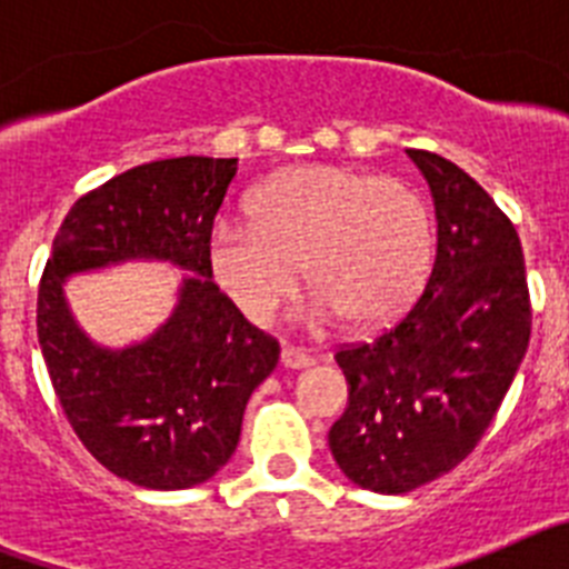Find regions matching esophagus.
Segmentation results:
<instances>
[{
	"label": "esophagus",
	"mask_w": 569,
	"mask_h": 569,
	"mask_svg": "<svg viewBox=\"0 0 569 569\" xmlns=\"http://www.w3.org/2000/svg\"><path fill=\"white\" fill-rule=\"evenodd\" d=\"M281 365L290 367V370H299V367L313 365V356H308L305 350H299V347L284 345L281 347Z\"/></svg>",
	"instance_id": "1"
}]
</instances>
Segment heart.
<instances>
[{
    "mask_svg": "<svg viewBox=\"0 0 569 569\" xmlns=\"http://www.w3.org/2000/svg\"><path fill=\"white\" fill-rule=\"evenodd\" d=\"M250 213L253 222L219 219L208 236L210 273L250 325L276 319L305 268L321 319L385 328L433 268V210L393 176L301 164L261 184Z\"/></svg>",
    "mask_w": 569,
    "mask_h": 569,
    "instance_id": "heart-1",
    "label": "heart"
}]
</instances>
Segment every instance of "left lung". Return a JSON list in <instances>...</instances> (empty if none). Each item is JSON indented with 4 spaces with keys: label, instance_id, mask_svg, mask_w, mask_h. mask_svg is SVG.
<instances>
[{
    "label": "left lung",
    "instance_id": "8db88e82",
    "mask_svg": "<svg viewBox=\"0 0 569 569\" xmlns=\"http://www.w3.org/2000/svg\"><path fill=\"white\" fill-rule=\"evenodd\" d=\"M407 156L433 190V270L393 328L336 350L347 407L328 436L347 479L390 496L439 479L476 450L532 325L525 253L505 210L445 156Z\"/></svg>",
    "mask_w": 569,
    "mask_h": 569
}]
</instances>
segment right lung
I'll list each match as a JSON object with an SVG mask.
<instances>
[{
    "label": "right lung",
    "mask_w": 569,
    "mask_h": 569,
    "mask_svg": "<svg viewBox=\"0 0 569 569\" xmlns=\"http://www.w3.org/2000/svg\"><path fill=\"white\" fill-rule=\"evenodd\" d=\"M236 159L179 156L139 164L77 199L44 264L37 333L73 433L113 476L148 490L202 485L233 456L250 393L273 373L279 341L213 284L208 236ZM168 258L194 276L174 316L142 346H90L61 281L124 258Z\"/></svg>",
    "instance_id": "add662e5"
}]
</instances>
